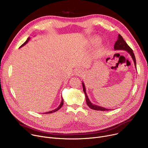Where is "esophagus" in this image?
<instances>
[{"label": "esophagus", "mask_w": 148, "mask_h": 148, "mask_svg": "<svg viewBox=\"0 0 148 148\" xmlns=\"http://www.w3.org/2000/svg\"><path fill=\"white\" fill-rule=\"evenodd\" d=\"M75 73H76V74L77 75H81L82 74V70L81 69H77V70H76V71H75Z\"/></svg>", "instance_id": "esophagus-1"}]
</instances>
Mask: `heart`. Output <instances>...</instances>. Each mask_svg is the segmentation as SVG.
I'll use <instances>...</instances> for the list:
<instances>
[{"mask_svg":"<svg viewBox=\"0 0 148 148\" xmlns=\"http://www.w3.org/2000/svg\"><path fill=\"white\" fill-rule=\"evenodd\" d=\"M99 41V39L98 38H96L92 40L91 41V43L92 45H94V44H95V43H98V42ZM102 50H103V49H102V48L98 49L97 50V53L100 54V53L102 52Z\"/></svg>","mask_w":148,"mask_h":148,"instance_id":"heart-1","label":"heart"}]
</instances>
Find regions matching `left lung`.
Returning <instances> with one entry per match:
<instances>
[{"instance_id": "left-lung-1", "label": "left lung", "mask_w": 148, "mask_h": 148, "mask_svg": "<svg viewBox=\"0 0 148 148\" xmlns=\"http://www.w3.org/2000/svg\"><path fill=\"white\" fill-rule=\"evenodd\" d=\"M114 50H125L127 51L132 57L133 61L134 62L135 64V67L136 69V58L134 55V53L133 52V50L131 49V48L127 45V43H126L125 41L123 40V37L119 34L118 37V40L117 41L115 42V45H114ZM82 87H83V91L84 92V94H85L86 95V102L88 106L92 110H97V111H109L111 110V109H107V108H105L103 107H100L99 105H95L92 103L91 102V101H90L88 95H87V92H86V89L85 87V85H84V82H82Z\"/></svg>"}]
</instances>
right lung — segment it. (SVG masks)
I'll return each instance as SVG.
<instances>
[{
	"instance_id": "1",
	"label": "right lung",
	"mask_w": 148,
	"mask_h": 148,
	"mask_svg": "<svg viewBox=\"0 0 148 148\" xmlns=\"http://www.w3.org/2000/svg\"><path fill=\"white\" fill-rule=\"evenodd\" d=\"M30 37H28L27 38V40L25 42V43L21 46L19 48H20V47H23V46H25L26 43H27V42L29 41V40H30ZM63 103H64V100H63V99H62H62H61V103H60V105L59 106L56 108V109H54V110H53V111H49V112H45V113H44V114H51V113H53V112H56L57 111H58L60 108H61V107H62V106L63 105Z\"/></svg>"
}]
</instances>
